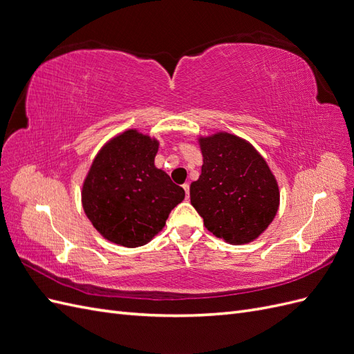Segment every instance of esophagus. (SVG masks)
<instances>
[{
    "instance_id": "34e87169",
    "label": "esophagus",
    "mask_w": 354,
    "mask_h": 354,
    "mask_svg": "<svg viewBox=\"0 0 354 354\" xmlns=\"http://www.w3.org/2000/svg\"><path fill=\"white\" fill-rule=\"evenodd\" d=\"M183 189H185V194H186V199H189V185L185 183V185H183Z\"/></svg>"
}]
</instances>
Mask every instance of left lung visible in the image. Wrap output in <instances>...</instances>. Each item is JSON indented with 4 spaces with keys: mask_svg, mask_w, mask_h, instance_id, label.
I'll list each match as a JSON object with an SVG mask.
<instances>
[{
    "mask_svg": "<svg viewBox=\"0 0 354 354\" xmlns=\"http://www.w3.org/2000/svg\"><path fill=\"white\" fill-rule=\"evenodd\" d=\"M202 173L190 202L214 236L230 245L255 241L279 209V186L264 158L243 138L218 131L198 138Z\"/></svg>",
    "mask_w": 354,
    "mask_h": 354,
    "instance_id": "left-lung-1",
    "label": "left lung"
}]
</instances>
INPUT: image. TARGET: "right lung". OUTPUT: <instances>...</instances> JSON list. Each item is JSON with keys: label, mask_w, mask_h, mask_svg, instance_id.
<instances>
[{"label": "right lung", "mask_w": 354, "mask_h": 354, "mask_svg": "<svg viewBox=\"0 0 354 354\" xmlns=\"http://www.w3.org/2000/svg\"><path fill=\"white\" fill-rule=\"evenodd\" d=\"M159 142L137 130L115 136L95 155L81 201L94 229L112 243L136 248L164 229L185 199L165 171L155 167Z\"/></svg>", "instance_id": "add662e5"}]
</instances>
